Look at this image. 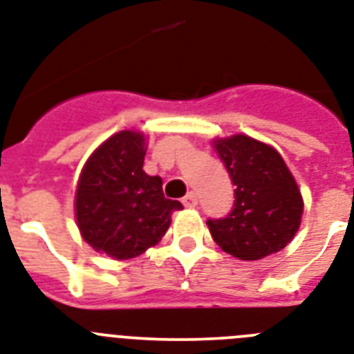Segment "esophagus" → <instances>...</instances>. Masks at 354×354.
Wrapping results in <instances>:
<instances>
[{"instance_id": "34e87169", "label": "esophagus", "mask_w": 354, "mask_h": 354, "mask_svg": "<svg viewBox=\"0 0 354 354\" xmlns=\"http://www.w3.org/2000/svg\"><path fill=\"white\" fill-rule=\"evenodd\" d=\"M182 203L185 207H189V209H192V207H196L198 205L196 194H194V192H189V194H187V196L182 200Z\"/></svg>"}]
</instances>
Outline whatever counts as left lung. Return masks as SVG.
<instances>
[{
    "label": "left lung",
    "instance_id": "obj_1",
    "mask_svg": "<svg viewBox=\"0 0 354 354\" xmlns=\"http://www.w3.org/2000/svg\"><path fill=\"white\" fill-rule=\"evenodd\" d=\"M212 145L236 187L232 211L207 220L212 240L245 261L281 251L300 227L304 200L280 152L245 134Z\"/></svg>",
    "mask_w": 354,
    "mask_h": 354
}]
</instances>
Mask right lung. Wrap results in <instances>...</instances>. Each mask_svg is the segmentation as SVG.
Listing matches in <instances>:
<instances>
[{
    "mask_svg": "<svg viewBox=\"0 0 354 354\" xmlns=\"http://www.w3.org/2000/svg\"><path fill=\"white\" fill-rule=\"evenodd\" d=\"M145 151L142 132H116L88 156L77 182L74 209L83 240L114 260L156 245L172 212L183 209L163 196L162 178L143 171Z\"/></svg>",
    "mask_w": 354,
    "mask_h": 354,
    "instance_id": "obj_1",
    "label": "right lung"
}]
</instances>
